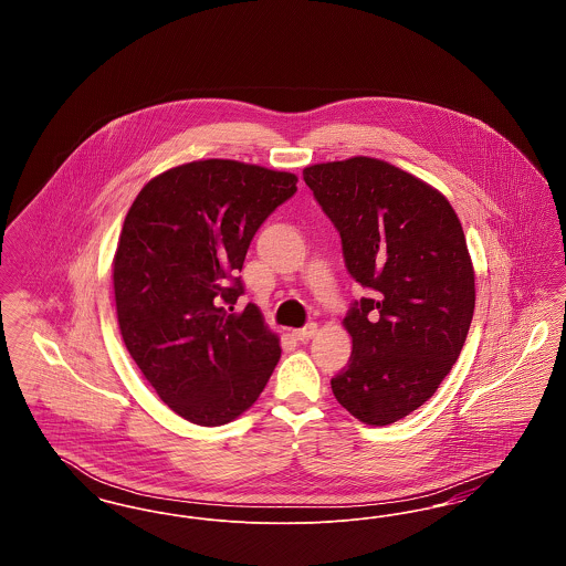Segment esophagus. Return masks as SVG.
I'll use <instances>...</instances> for the list:
<instances>
[{
	"instance_id": "1",
	"label": "esophagus",
	"mask_w": 566,
	"mask_h": 566,
	"mask_svg": "<svg viewBox=\"0 0 566 566\" xmlns=\"http://www.w3.org/2000/svg\"><path fill=\"white\" fill-rule=\"evenodd\" d=\"M316 331H318V326L312 323L303 326V328H296L293 335H295V339H298V342H307V339H312L316 335Z\"/></svg>"
}]
</instances>
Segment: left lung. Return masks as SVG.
I'll list each match as a JSON object with an SVG mask.
<instances>
[{"mask_svg": "<svg viewBox=\"0 0 566 566\" xmlns=\"http://www.w3.org/2000/svg\"><path fill=\"white\" fill-rule=\"evenodd\" d=\"M303 180L339 231L346 270L369 291L344 318L352 356L333 395L360 422L392 424L431 399L473 321L460 220L439 190L379 159L310 165Z\"/></svg>", "mask_w": 566, "mask_h": 566, "instance_id": "obj_1", "label": "left lung"}]
</instances>
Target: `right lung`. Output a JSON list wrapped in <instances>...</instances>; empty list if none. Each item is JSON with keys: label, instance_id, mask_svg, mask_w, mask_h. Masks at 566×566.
Returning a JSON list of instances; mask_svg holds the SVG:
<instances>
[{"label": "right lung", "instance_id": "add662e5", "mask_svg": "<svg viewBox=\"0 0 566 566\" xmlns=\"http://www.w3.org/2000/svg\"><path fill=\"white\" fill-rule=\"evenodd\" d=\"M296 176L227 159L153 178L129 208L114 256L123 342L163 403L199 427L235 420L259 399L280 342L243 295L245 252Z\"/></svg>", "mask_w": 566, "mask_h": 566}]
</instances>
